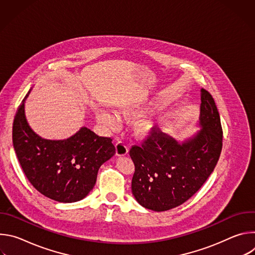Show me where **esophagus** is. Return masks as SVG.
Listing matches in <instances>:
<instances>
[{
  "mask_svg": "<svg viewBox=\"0 0 255 255\" xmlns=\"http://www.w3.org/2000/svg\"><path fill=\"white\" fill-rule=\"evenodd\" d=\"M129 149L127 147V145L124 144L123 142H118L116 143V155L117 156H124L127 155Z\"/></svg>",
  "mask_w": 255,
  "mask_h": 255,
  "instance_id": "esophagus-1",
  "label": "esophagus"
}]
</instances>
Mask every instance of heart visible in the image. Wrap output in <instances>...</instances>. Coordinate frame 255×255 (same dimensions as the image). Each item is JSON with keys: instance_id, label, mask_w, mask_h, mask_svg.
<instances>
[{"instance_id": "1", "label": "heart", "mask_w": 255, "mask_h": 255, "mask_svg": "<svg viewBox=\"0 0 255 255\" xmlns=\"http://www.w3.org/2000/svg\"><path fill=\"white\" fill-rule=\"evenodd\" d=\"M148 112V108L144 106H125L120 108L117 114L114 112L100 109L96 112V119L102 125L116 129L120 125V120L131 122L138 119L133 127V133L135 137L144 139L149 137L156 129V123L149 117H144Z\"/></svg>"}]
</instances>
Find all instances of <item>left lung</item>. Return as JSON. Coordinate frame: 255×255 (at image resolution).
I'll list each match as a JSON object with an SVG mask.
<instances>
[{
    "instance_id": "obj_1",
    "label": "left lung",
    "mask_w": 255,
    "mask_h": 255,
    "mask_svg": "<svg viewBox=\"0 0 255 255\" xmlns=\"http://www.w3.org/2000/svg\"><path fill=\"white\" fill-rule=\"evenodd\" d=\"M201 128L178 141L155 129L141 146L130 149L135 165L132 194L144 208L162 212L188 201L213 172L222 150L219 112L210 93L201 89Z\"/></svg>"
}]
</instances>
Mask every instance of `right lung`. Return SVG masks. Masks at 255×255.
<instances>
[{"label": "right lung", "mask_w": 255, "mask_h": 255, "mask_svg": "<svg viewBox=\"0 0 255 255\" xmlns=\"http://www.w3.org/2000/svg\"><path fill=\"white\" fill-rule=\"evenodd\" d=\"M26 95L13 123V145L31 185L43 196L74 203L94 189L98 170L116 149L112 139L98 136L87 127L66 139H45L34 132L25 115Z\"/></svg>", "instance_id": "1"}]
</instances>
